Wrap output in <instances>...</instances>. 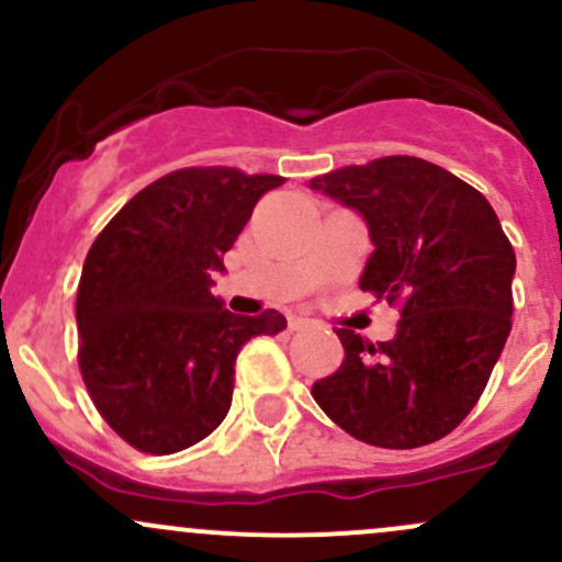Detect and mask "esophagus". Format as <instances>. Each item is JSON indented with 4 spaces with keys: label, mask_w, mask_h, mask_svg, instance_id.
Segmentation results:
<instances>
[{
    "label": "esophagus",
    "mask_w": 562,
    "mask_h": 562,
    "mask_svg": "<svg viewBox=\"0 0 562 562\" xmlns=\"http://www.w3.org/2000/svg\"><path fill=\"white\" fill-rule=\"evenodd\" d=\"M311 324H313L311 318H305V316H289V329H292V331L311 327Z\"/></svg>",
    "instance_id": "obj_1"
}]
</instances>
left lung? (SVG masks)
I'll return each mask as SVG.
<instances>
[{
  "label": "left lung",
  "instance_id": "left-lung-1",
  "mask_svg": "<svg viewBox=\"0 0 562 562\" xmlns=\"http://www.w3.org/2000/svg\"><path fill=\"white\" fill-rule=\"evenodd\" d=\"M359 211L375 244L359 286L400 305L394 340L335 329L342 364L318 407L375 448L431 445L472 413L512 329L515 249L491 203L434 162L389 155L311 179Z\"/></svg>",
  "mask_w": 562,
  "mask_h": 562
}]
</instances>
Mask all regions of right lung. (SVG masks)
Returning a JSON list of instances; mask_svg holds the SVG:
<instances>
[{
	"mask_svg": "<svg viewBox=\"0 0 562 562\" xmlns=\"http://www.w3.org/2000/svg\"><path fill=\"white\" fill-rule=\"evenodd\" d=\"M283 182L179 168L136 192L90 246L77 361L95 409L131 448L171 456L209 437L231 409L244 342L286 327L273 307L235 316L209 289L259 198Z\"/></svg>",
	"mask_w": 562,
	"mask_h": 562,
	"instance_id": "obj_1",
	"label": "right lung"
}]
</instances>
